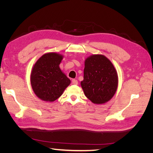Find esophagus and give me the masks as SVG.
Instances as JSON below:
<instances>
[{
	"mask_svg": "<svg viewBox=\"0 0 153 153\" xmlns=\"http://www.w3.org/2000/svg\"><path fill=\"white\" fill-rule=\"evenodd\" d=\"M72 84L74 85H77L78 84V81L76 79H73L72 80Z\"/></svg>",
	"mask_w": 153,
	"mask_h": 153,
	"instance_id": "1",
	"label": "esophagus"
}]
</instances>
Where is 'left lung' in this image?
<instances>
[{
  "mask_svg": "<svg viewBox=\"0 0 153 153\" xmlns=\"http://www.w3.org/2000/svg\"><path fill=\"white\" fill-rule=\"evenodd\" d=\"M84 63V80L80 84L85 96L94 104L108 102L118 87V75L113 64L101 54L91 55Z\"/></svg>",
  "mask_w": 153,
  "mask_h": 153,
  "instance_id": "obj_1",
  "label": "left lung"
}]
</instances>
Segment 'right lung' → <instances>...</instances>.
<instances>
[{"instance_id":"obj_1","label":"right lung","mask_w":153,"mask_h":153,"mask_svg":"<svg viewBox=\"0 0 153 153\" xmlns=\"http://www.w3.org/2000/svg\"><path fill=\"white\" fill-rule=\"evenodd\" d=\"M64 56L56 52L43 55L34 64L30 73V84L40 100L53 102L58 99L71 84L61 68Z\"/></svg>"}]
</instances>
